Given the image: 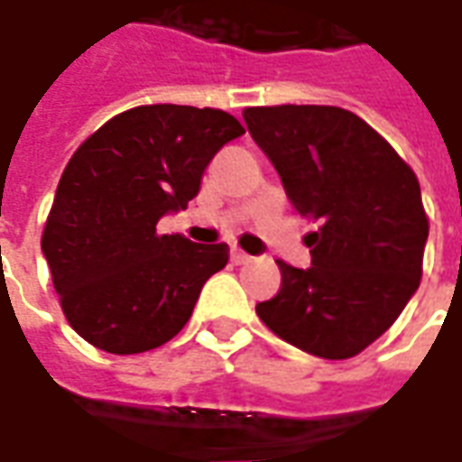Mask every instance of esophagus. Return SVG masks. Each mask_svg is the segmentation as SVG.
Instances as JSON below:
<instances>
[{"label":"esophagus","mask_w":462,"mask_h":462,"mask_svg":"<svg viewBox=\"0 0 462 462\" xmlns=\"http://www.w3.org/2000/svg\"><path fill=\"white\" fill-rule=\"evenodd\" d=\"M250 260H253V257L247 255V253H243L240 247H232V263H235V265H245V263H250Z\"/></svg>","instance_id":"esophagus-1"}]
</instances>
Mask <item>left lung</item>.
<instances>
[{"label":"left lung","instance_id":"1","mask_svg":"<svg viewBox=\"0 0 462 462\" xmlns=\"http://www.w3.org/2000/svg\"><path fill=\"white\" fill-rule=\"evenodd\" d=\"M243 118L298 215L321 225L306 235L310 268L278 260L281 291L257 303V316L313 356H356L397 321L422 278L430 225L415 171L337 106H260Z\"/></svg>","mask_w":462,"mask_h":462}]
</instances>
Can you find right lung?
Segmentation results:
<instances>
[{"instance_id": "1", "label": "right lung", "mask_w": 462, "mask_h": 462, "mask_svg": "<svg viewBox=\"0 0 462 462\" xmlns=\"http://www.w3.org/2000/svg\"><path fill=\"white\" fill-rule=\"evenodd\" d=\"M245 128L230 113L156 103L113 116L60 177L42 232L68 323L108 354H141L189 321L225 243L162 235L156 222L197 197L212 156Z\"/></svg>"}]
</instances>
